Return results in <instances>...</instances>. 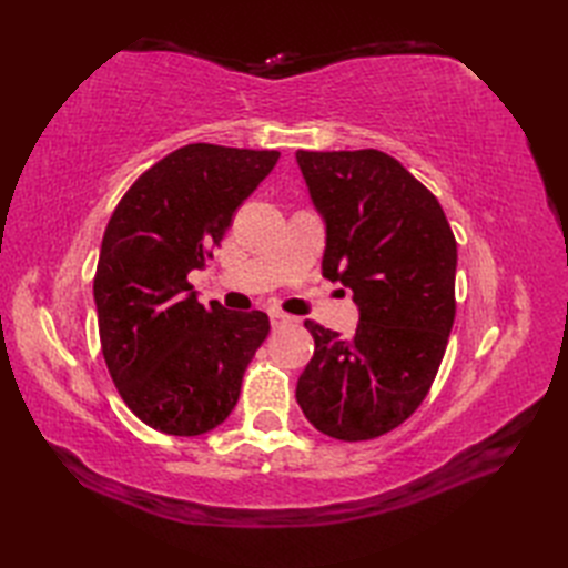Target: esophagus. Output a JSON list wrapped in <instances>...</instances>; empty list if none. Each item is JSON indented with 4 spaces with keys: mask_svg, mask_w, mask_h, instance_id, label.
Here are the masks:
<instances>
[{
    "mask_svg": "<svg viewBox=\"0 0 568 568\" xmlns=\"http://www.w3.org/2000/svg\"><path fill=\"white\" fill-rule=\"evenodd\" d=\"M270 322H272V326H282V324L296 322V317H291V315L282 313V311H270Z\"/></svg>",
    "mask_w": 568,
    "mask_h": 568,
    "instance_id": "1",
    "label": "esophagus"
}]
</instances>
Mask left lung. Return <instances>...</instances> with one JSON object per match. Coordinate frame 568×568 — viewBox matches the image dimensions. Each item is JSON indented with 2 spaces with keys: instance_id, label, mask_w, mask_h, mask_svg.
<instances>
[{
  "instance_id": "1",
  "label": "left lung",
  "mask_w": 568,
  "mask_h": 568,
  "mask_svg": "<svg viewBox=\"0 0 568 568\" xmlns=\"http://www.w3.org/2000/svg\"><path fill=\"white\" fill-rule=\"evenodd\" d=\"M326 220L322 274L353 291V336L305 320L315 338L296 400L317 432L372 440L426 398L457 313V242L438 199L376 149L296 151Z\"/></svg>"
}]
</instances>
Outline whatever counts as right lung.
<instances>
[{
	"instance_id": "right-lung-1",
	"label": "right lung",
	"mask_w": 568,
	"mask_h": 568,
	"mask_svg": "<svg viewBox=\"0 0 568 568\" xmlns=\"http://www.w3.org/2000/svg\"><path fill=\"white\" fill-rule=\"evenodd\" d=\"M277 159L186 144L144 170L109 220L94 274L101 355L120 398L156 432L201 436L225 422L267 338L265 313L203 307L189 272L211 261Z\"/></svg>"
}]
</instances>
